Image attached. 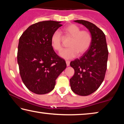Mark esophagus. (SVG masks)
Returning a JSON list of instances; mask_svg holds the SVG:
<instances>
[{"instance_id":"1","label":"esophagus","mask_w":124,"mask_h":124,"mask_svg":"<svg viewBox=\"0 0 124 124\" xmlns=\"http://www.w3.org/2000/svg\"><path fill=\"white\" fill-rule=\"evenodd\" d=\"M66 64H67V67L70 66V61H66Z\"/></svg>"}]
</instances>
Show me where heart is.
<instances>
[{"label":"heart","instance_id":"obj_1","mask_svg":"<svg viewBox=\"0 0 124 124\" xmlns=\"http://www.w3.org/2000/svg\"><path fill=\"white\" fill-rule=\"evenodd\" d=\"M63 32L67 37L72 38L68 44L69 48L61 52L60 56L66 60H70L79 54H83L86 52L91 45L92 36L89 31H81L80 28L75 24H70L63 28ZM51 45L54 50L61 51L62 49V36L59 31H56L51 39Z\"/></svg>","mask_w":124,"mask_h":124}]
</instances>
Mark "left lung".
Segmentation results:
<instances>
[{
    "label": "left lung",
    "instance_id": "8db88e82",
    "mask_svg": "<svg viewBox=\"0 0 124 124\" xmlns=\"http://www.w3.org/2000/svg\"><path fill=\"white\" fill-rule=\"evenodd\" d=\"M74 21L84 25L89 31L92 42L79 59L70 62L75 71L70 79V87L77 95L88 96L96 91L104 80L108 56L107 45L104 33L95 24L85 20Z\"/></svg>",
    "mask_w": 124,
    "mask_h": 124
}]
</instances>
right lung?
Instances as JSON below:
<instances>
[{"instance_id":"right-lung-1","label":"right lung","mask_w":124,"mask_h":124,"mask_svg":"<svg viewBox=\"0 0 124 124\" xmlns=\"http://www.w3.org/2000/svg\"><path fill=\"white\" fill-rule=\"evenodd\" d=\"M61 22L46 21L29 26L20 38L17 63L27 89L43 95L54 89L56 79L66 68V61L54 51L51 39Z\"/></svg>"}]
</instances>
